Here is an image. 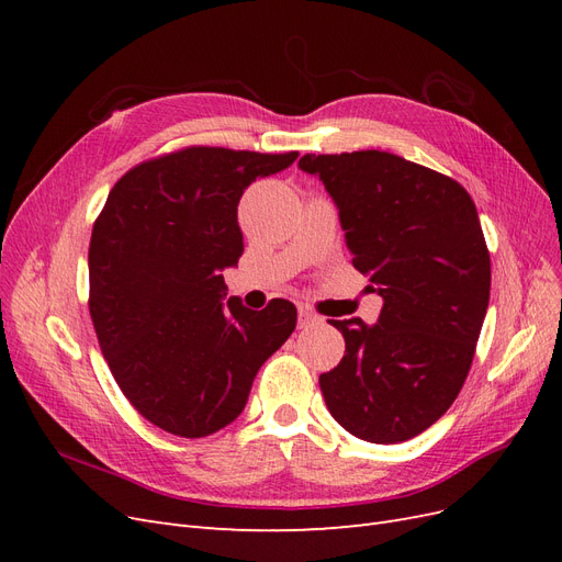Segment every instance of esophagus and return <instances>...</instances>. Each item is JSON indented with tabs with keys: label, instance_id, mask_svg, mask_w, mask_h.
<instances>
[{
	"label": "esophagus",
	"instance_id": "esophagus-1",
	"mask_svg": "<svg viewBox=\"0 0 562 562\" xmlns=\"http://www.w3.org/2000/svg\"><path fill=\"white\" fill-rule=\"evenodd\" d=\"M297 326L300 328H312V326H316L318 323V316H314L310 310H304V307H300V312H297Z\"/></svg>",
	"mask_w": 562,
	"mask_h": 562
}]
</instances>
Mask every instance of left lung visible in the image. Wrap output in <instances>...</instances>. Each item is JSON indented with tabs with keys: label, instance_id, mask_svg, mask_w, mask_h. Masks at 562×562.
Masks as SVG:
<instances>
[{
	"label": "left lung",
	"instance_id": "obj_1",
	"mask_svg": "<svg viewBox=\"0 0 562 562\" xmlns=\"http://www.w3.org/2000/svg\"><path fill=\"white\" fill-rule=\"evenodd\" d=\"M339 211L353 267L382 297L378 323L330 321L345 356L318 378L330 415L368 443H403L462 389L490 302V252L469 192L380 149L304 155Z\"/></svg>",
	"mask_w": 562,
	"mask_h": 562
}]
</instances>
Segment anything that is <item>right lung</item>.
<instances>
[{"instance_id": "right-lung-1", "label": "right lung", "mask_w": 562, "mask_h": 562, "mask_svg": "<svg viewBox=\"0 0 562 562\" xmlns=\"http://www.w3.org/2000/svg\"><path fill=\"white\" fill-rule=\"evenodd\" d=\"M297 159L187 147L119 180L89 248V310L100 349L145 419L182 438L220 431L244 413L262 363L297 323L288 300L262 312L227 297L246 187Z\"/></svg>"}]
</instances>
